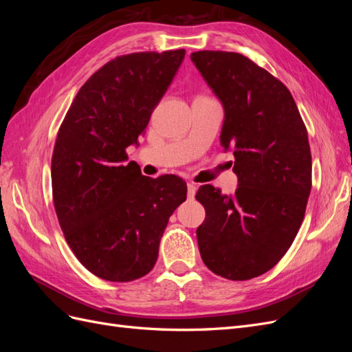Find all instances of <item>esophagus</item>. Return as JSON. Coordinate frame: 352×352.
<instances>
[{"label": "esophagus", "instance_id": "34e87169", "mask_svg": "<svg viewBox=\"0 0 352 352\" xmlns=\"http://www.w3.org/2000/svg\"><path fill=\"white\" fill-rule=\"evenodd\" d=\"M197 194V185L194 182H188V198L192 199Z\"/></svg>", "mask_w": 352, "mask_h": 352}]
</instances>
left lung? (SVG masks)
Listing matches in <instances>:
<instances>
[{
    "label": "left lung",
    "mask_w": 352,
    "mask_h": 352,
    "mask_svg": "<svg viewBox=\"0 0 352 352\" xmlns=\"http://www.w3.org/2000/svg\"><path fill=\"white\" fill-rule=\"evenodd\" d=\"M190 60L221 102L220 144L233 151L238 189L204 185L197 199L201 258L221 278L248 280L269 272L294 242L311 190V153L291 92L238 52L197 51Z\"/></svg>",
    "instance_id": "1"
}]
</instances>
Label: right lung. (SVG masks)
<instances>
[{"instance_id":"right-lung-1","label":"right lung","mask_w":352,"mask_h":352,"mask_svg":"<svg viewBox=\"0 0 352 352\" xmlns=\"http://www.w3.org/2000/svg\"><path fill=\"white\" fill-rule=\"evenodd\" d=\"M185 50L116 57L85 82L63 120L51 160L52 198L69 247L91 273L131 282L150 273L186 184L146 177L126 148L140 145Z\"/></svg>"}]
</instances>
